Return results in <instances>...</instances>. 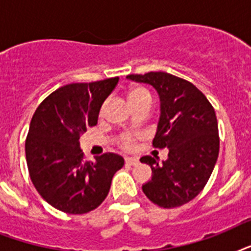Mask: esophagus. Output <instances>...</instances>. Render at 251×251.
Returning <instances> with one entry per match:
<instances>
[{"label": "esophagus", "instance_id": "1", "mask_svg": "<svg viewBox=\"0 0 251 251\" xmlns=\"http://www.w3.org/2000/svg\"><path fill=\"white\" fill-rule=\"evenodd\" d=\"M125 163L129 165H137L139 164V160L135 157H125Z\"/></svg>", "mask_w": 251, "mask_h": 251}]
</instances>
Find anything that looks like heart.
<instances>
[{
    "instance_id": "heart-1",
    "label": "heart",
    "mask_w": 251,
    "mask_h": 251,
    "mask_svg": "<svg viewBox=\"0 0 251 251\" xmlns=\"http://www.w3.org/2000/svg\"><path fill=\"white\" fill-rule=\"evenodd\" d=\"M143 95H150L149 92L143 88H135L130 92L129 99H134V98H139V96H143ZM104 109H105V105L101 106V109H100V114L104 113ZM139 138L137 133H125L120 139V145H121L122 149L125 150H133L135 147V143H137V139Z\"/></svg>"
}]
</instances>
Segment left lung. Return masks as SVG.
I'll return each instance as SVG.
<instances>
[{"label":"left lung","instance_id":"1","mask_svg":"<svg viewBox=\"0 0 251 251\" xmlns=\"http://www.w3.org/2000/svg\"><path fill=\"white\" fill-rule=\"evenodd\" d=\"M127 78L157 91L160 118L152 146L169 149L163 164L151 156L141 157L152 169V178L142 190L163 208L182 206L203 190L218 160L220 141L214 106L194 84L168 73L130 74Z\"/></svg>","mask_w":251,"mask_h":251}]
</instances>
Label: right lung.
<instances>
[{
    "instance_id": "obj_1",
    "label": "right lung",
    "mask_w": 251,
    "mask_h": 251,
    "mask_svg": "<svg viewBox=\"0 0 251 251\" xmlns=\"http://www.w3.org/2000/svg\"><path fill=\"white\" fill-rule=\"evenodd\" d=\"M118 76L91 83H72L49 95L37 106L25 139L29 177L37 193L57 210L80 215L95 210L109 193L124 157L106 152L84 160L80 135L96 126L102 102Z\"/></svg>"
}]
</instances>
